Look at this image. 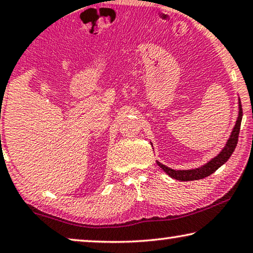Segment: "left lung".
Segmentation results:
<instances>
[{"label": "left lung", "instance_id": "8db88e82", "mask_svg": "<svg viewBox=\"0 0 253 253\" xmlns=\"http://www.w3.org/2000/svg\"><path fill=\"white\" fill-rule=\"evenodd\" d=\"M238 111H237V118L235 122V125L233 127L232 131H230L229 137L227 138L226 144L223 145V148L219 151V154L214 156V157L210 159L209 162L203 164L199 167H194V169H174L170 167L164 165L161 162L156 161L157 165L165 172L167 175H169L172 179L179 180V181H194L199 180L203 177H206L211 175L212 173H214L219 167H221L225 164L235 150L238 140V134H240V127L242 123V117H243V112H242V105H241V99L238 98ZM151 143V142H150ZM152 145V143H151Z\"/></svg>", "mask_w": 253, "mask_h": 253}]
</instances>
